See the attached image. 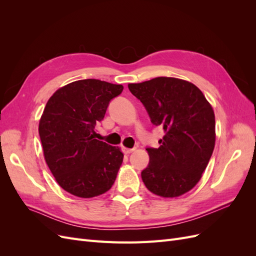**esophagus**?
Returning <instances> with one entry per match:
<instances>
[{
  "label": "esophagus",
  "mask_w": 256,
  "mask_h": 256,
  "mask_svg": "<svg viewBox=\"0 0 256 256\" xmlns=\"http://www.w3.org/2000/svg\"><path fill=\"white\" fill-rule=\"evenodd\" d=\"M134 150V148H127V147H122V152L126 154L132 152Z\"/></svg>",
  "instance_id": "1"
}]
</instances>
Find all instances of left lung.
<instances>
[{"instance_id": "1", "label": "left lung", "mask_w": 256, "mask_h": 256, "mask_svg": "<svg viewBox=\"0 0 256 256\" xmlns=\"http://www.w3.org/2000/svg\"><path fill=\"white\" fill-rule=\"evenodd\" d=\"M128 88L152 125L164 130L159 148H146L150 164L141 173L142 180L154 194L180 196L198 182L212 154V108L194 84L180 79L158 76Z\"/></svg>"}]
</instances>
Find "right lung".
I'll return each instance as SVG.
<instances>
[{"mask_svg":"<svg viewBox=\"0 0 256 256\" xmlns=\"http://www.w3.org/2000/svg\"><path fill=\"white\" fill-rule=\"evenodd\" d=\"M122 85L96 79L74 81L48 100L40 122L46 162L58 184L79 198L110 190L122 166L118 147L95 138V126Z\"/></svg>","mask_w":256,"mask_h":256,"instance_id":"add662e5","label":"right lung"}]
</instances>
